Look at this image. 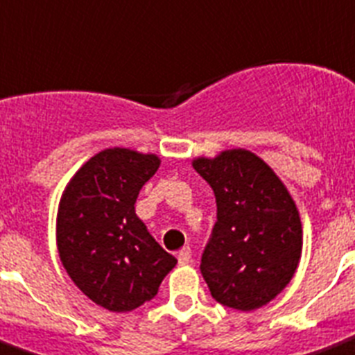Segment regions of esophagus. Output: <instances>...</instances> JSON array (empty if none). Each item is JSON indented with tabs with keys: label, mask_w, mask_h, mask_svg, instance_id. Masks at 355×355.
I'll use <instances>...</instances> for the list:
<instances>
[{
	"label": "esophagus",
	"mask_w": 355,
	"mask_h": 355,
	"mask_svg": "<svg viewBox=\"0 0 355 355\" xmlns=\"http://www.w3.org/2000/svg\"><path fill=\"white\" fill-rule=\"evenodd\" d=\"M178 265H187V263H191L193 260V254H191V249L187 247V249H184L182 252H178Z\"/></svg>",
	"instance_id": "obj_1"
}]
</instances>
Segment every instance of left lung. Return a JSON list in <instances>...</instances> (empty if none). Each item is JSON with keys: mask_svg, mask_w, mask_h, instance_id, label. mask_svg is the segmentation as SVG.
<instances>
[{"mask_svg": "<svg viewBox=\"0 0 355 355\" xmlns=\"http://www.w3.org/2000/svg\"><path fill=\"white\" fill-rule=\"evenodd\" d=\"M193 168L216 198V222L200 261L211 296L236 311L267 305L300 263L296 204L276 173L251 151L196 159Z\"/></svg>", "mask_w": 355, "mask_h": 355, "instance_id": "1", "label": "left lung"}]
</instances>
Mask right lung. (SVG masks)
I'll list each match as a JSON object with an SVG mask.
<instances>
[{
    "mask_svg": "<svg viewBox=\"0 0 355 355\" xmlns=\"http://www.w3.org/2000/svg\"><path fill=\"white\" fill-rule=\"evenodd\" d=\"M159 166L155 155L104 150L76 173L59 202L62 265L92 302L112 312L153 300L177 265L135 214L139 191Z\"/></svg>",
    "mask_w": 355,
    "mask_h": 355,
    "instance_id": "obj_1",
    "label": "right lung"
}]
</instances>
